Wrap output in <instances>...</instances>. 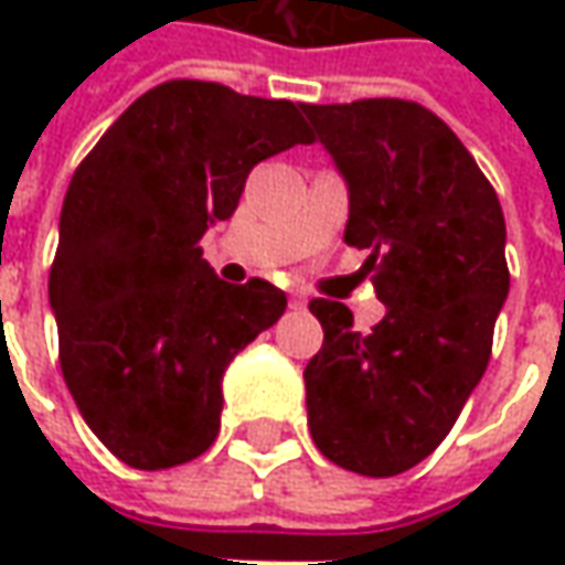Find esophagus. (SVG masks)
<instances>
[{
	"label": "esophagus",
	"instance_id": "1",
	"mask_svg": "<svg viewBox=\"0 0 565 565\" xmlns=\"http://www.w3.org/2000/svg\"><path fill=\"white\" fill-rule=\"evenodd\" d=\"M305 305H308V298H305V295H292V298H289V308H292V311H301Z\"/></svg>",
	"mask_w": 565,
	"mask_h": 565
}]
</instances>
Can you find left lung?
Instances as JSON below:
<instances>
[{
    "label": "left lung",
    "mask_w": 565,
    "mask_h": 565,
    "mask_svg": "<svg viewBox=\"0 0 565 565\" xmlns=\"http://www.w3.org/2000/svg\"><path fill=\"white\" fill-rule=\"evenodd\" d=\"M349 185L345 245L367 250L386 317L364 337L315 298L308 427L339 468L390 478L427 459L484 377L510 292L507 220L466 143L422 103H301Z\"/></svg>",
    "instance_id": "1"
}]
</instances>
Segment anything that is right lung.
Wrapping results in <instances>:
<instances>
[{
  "mask_svg": "<svg viewBox=\"0 0 565 565\" xmlns=\"http://www.w3.org/2000/svg\"><path fill=\"white\" fill-rule=\"evenodd\" d=\"M311 141L289 99L166 81L75 169L50 270L58 364L125 466H182L216 440L228 361L282 317L286 292L216 279L198 242L235 213L254 166Z\"/></svg>",
  "mask_w": 565,
  "mask_h": 565,
  "instance_id": "add662e5",
  "label": "right lung"
}]
</instances>
